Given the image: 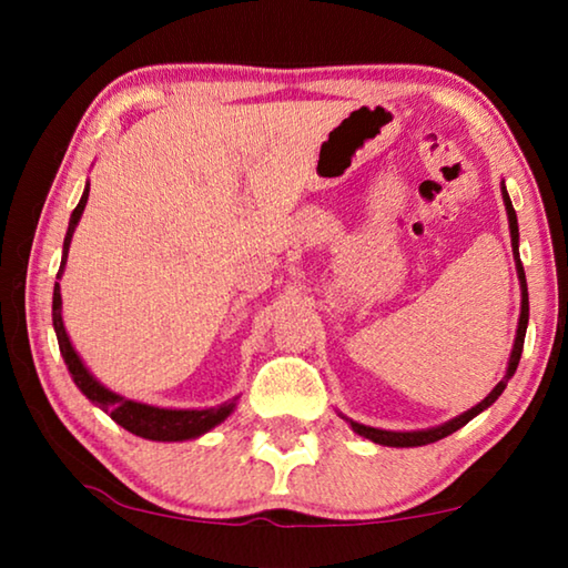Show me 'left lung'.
<instances>
[{
  "label": "left lung",
  "mask_w": 568,
  "mask_h": 568,
  "mask_svg": "<svg viewBox=\"0 0 568 568\" xmlns=\"http://www.w3.org/2000/svg\"><path fill=\"white\" fill-rule=\"evenodd\" d=\"M501 195H504V205H506V215H508V230H511V247H514V263H516V273H518V285H521V315H518V325H516V338H514V348L511 355H508V368H506V376L496 383L494 390L488 393V396L476 403L474 408H468L460 413V416L450 418L446 423H440V426L434 428H420V430H386V428H373V426H363L358 420H351L345 418L343 413L341 416L348 420V426L355 430V434L373 440V444H381V446H393V448H413V446H428V444H436V440L446 438L450 434H456L458 428H464L470 418H476L478 413H484L488 406H494L496 398L501 396L506 383L511 381V376L518 368V361H521V351H524V338H526V325H528V287H526V273H524V265H521V255H518V220H516V210L511 205V197H508L506 185L501 182Z\"/></svg>",
  "instance_id": "left-lung-1"
}]
</instances>
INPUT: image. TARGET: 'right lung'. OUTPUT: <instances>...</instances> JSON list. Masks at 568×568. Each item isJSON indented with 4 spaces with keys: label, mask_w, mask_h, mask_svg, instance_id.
<instances>
[{
    "label": "right lung",
    "mask_w": 568,
    "mask_h": 568,
    "mask_svg": "<svg viewBox=\"0 0 568 568\" xmlns=\"http://www.w3.org/2000/svg\"><path fill=\"white\" fill-rule=\"evenodd\" d=\"M88 197H90V182L84 185L80 203H77V207L72 210L70 227H67L64 245H62V265H60V273H57V277H62V273H64L67 253H70L74 227H77V223H80L84 205H88ZM52 325L57 333V343H60V353L67 363V371H70V376L74 381V386L80 388L84 396L94 403V406L102 408L104 413H110V418L114 423H120L124 430H130V434H134V436L148 438V440L200 438L203 434H207V430L220 426V423H223L237 406V396H235L225 403H220V406H215V408H160V406H150V403L124 398V396H120V393H114L108 386H102V383L92 376L88 365H84L80 353L74 351L70 335H67V331H64L60 283H54Z\"/></svg>",
    "instance_id": "add662e5"
}]
</instances>
